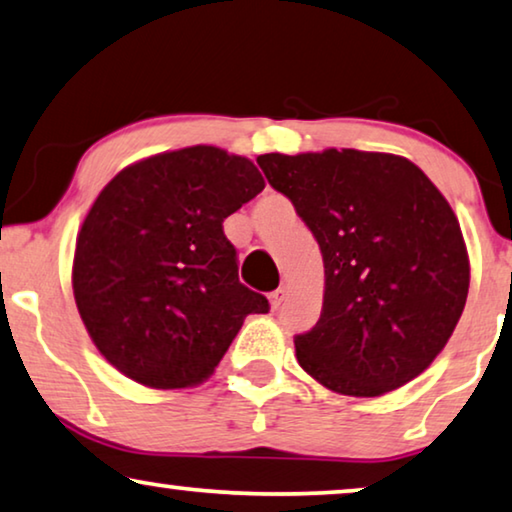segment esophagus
<instances>
[{"label":"esophagus","mask_w":512,"mask_h":512,"mask_svg":"<svg viewBox=\"0 0 512 512\" xmlns=\"http://www.w3.org/2000/svg\"><path fill=\"white\" fill-rule=\"evenodd\" d=\"M283 299H285V287H278V290H273V292L269 294V304H271V308H278L280 304H283Z\"/></svg>","instance_id":"1"}]
</instances>
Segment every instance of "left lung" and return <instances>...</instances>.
<instances>
[{
    "label": "left lung",
    "instance_id": "1",
    "mask_svg": "<svg viewBox=\"0 0 512 512\" xmlns=\"http://www.w3.org/2000/svg\"><path fill=\"white\" fill-rule=\"evenodd\" d=\"M257 164L325 262L320 320L294 336L301 369L348 397H380L420 376L469 294V255L443 194L387 153H269Z\"/></svg>",
    "mask_w": 512,
    "mask_h": 512
}]
</instances>
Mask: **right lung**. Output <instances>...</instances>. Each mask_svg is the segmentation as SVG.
I'll use <instances>...</instances> for the list:
<instances>
[{"label": "right lung", "mask_w": 512, "mask_h": 512, "mask_svg": "<svg viewBox=\"0 0 512 512\" xmlns=\"http://www.w3.org/2000/svg\"><path fill=\"white\" fill-rule=\"evenodd\" d=\"M264 190L246 157L213 146L122 169L99 192L74 255V297L99 352L136 383L181 390L211 376L264 294L239 280L227 215Z\"/></svg>", "instance_id": "obj_1"}]
</instances>
